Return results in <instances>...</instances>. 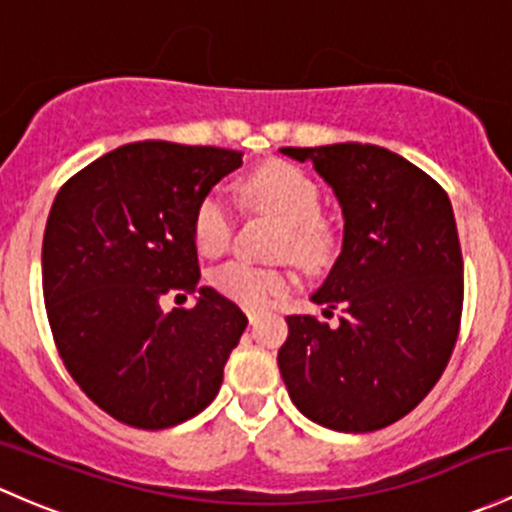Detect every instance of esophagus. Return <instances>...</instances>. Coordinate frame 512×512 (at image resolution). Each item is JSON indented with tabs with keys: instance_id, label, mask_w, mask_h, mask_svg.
Here are the masks:
<instances>
[{
	"instance_id": "34e87169",
	"label": "esophagus",
	"mask_w": 512,
	"mask_h": 512,
	"mask_svg": "<svg viewBox=\"0 0 512 512\" xmlns=\"http://www.w3.org/2000/svg\"><path fill=\"white\" fill-rule=\"evenodd\" d=\"M257 319H260V311H255V309H247V321H250L252 326L257 324Z\"/></svg>"
}]
</instances>
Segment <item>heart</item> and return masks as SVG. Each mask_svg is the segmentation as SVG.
<instances>
[{"label":"heart","mask_w":512,"mask_h":512,"mask_svg":"<svg viewBox=\"0 0 512 512\" xmlns=\"http://www.w3.org/2000/svg\"><path fill=\"white\" fill-rule=\"evenodd\" d=\"M247 201L260 211L277 215L287 223L284 250L301 262L326 260L331 252V233L321 215V191L309 174L287 161H270L252 171L245 179ZM235 213L220 191H211L198 201L193 211L191 230L198 250L218 255L228 247L233 235ZM215 292L240 306H265L272 299L284 297L294 279L279 267H260L245 260H230L213 272Z\"/></svg>","instance_id":"obj_1"}]
</instances>
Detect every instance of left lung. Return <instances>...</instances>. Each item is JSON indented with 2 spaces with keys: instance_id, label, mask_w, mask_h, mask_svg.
<instances>
[{
  "instance_id": "8db88e82",
  "label": "left lung",
  "mask_w": 512,
  "mask_h": 512,
  "mask_svg": "<svg viewBox=\"0 0 512 512\" xmlns=\"http://www.w3.org/2000/svg\"><path fill=\"white\" fill-rule=\"evenodd\" d=\"M311 161L343 211V247L311 301L338 326L287 316L279 373L297 410L336 432H375L437 385L464 309V257L446 191L375 144L279 149ZM326 309V311H328Z\"/></svg>"
}]
</instances>
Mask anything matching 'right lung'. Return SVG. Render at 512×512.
Listing matches in <instances>:
<instances>
[{
	"label": "right lung",
	"mask_w": 512,
	"mask_h": 512,
	"mask_svg": "<svg viewBox=\"0 0 512 512\" xmlns=\"http://www.w3.org/2000/svg\"><path fill=\"white\" fill-rule=\"evenodd\" d=\"M242 152L132 142L58 191L43 233V301L53 341L80 390L117 422L166 429L218 395L245 314L201 287L191 220ZM193 310L160 311L166 293Z\"/></svg>",
	"instance_id": "1"
}]
</instances>
